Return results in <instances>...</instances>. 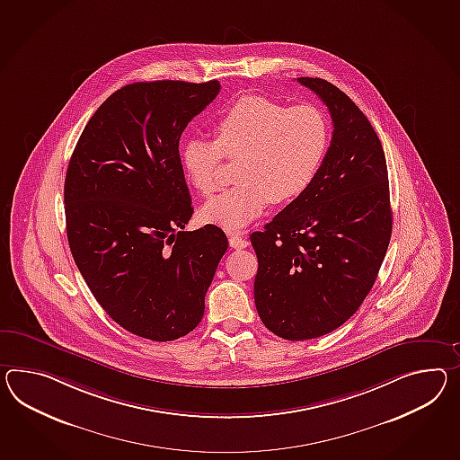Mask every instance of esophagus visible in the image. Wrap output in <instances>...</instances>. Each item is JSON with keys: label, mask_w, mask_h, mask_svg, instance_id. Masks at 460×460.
<instances>
[{"label": "esophagus", "mask_w": 460, "mask_h": 460, "mask_svg": "<svg viewBox=\"0 0 460 460\" xmlns=\"http://www.w3.org/2000/svg\"><path fill=\"white\" fill-rule=\"evenodd\" d=\"M229 246L234 249H244L249 246V241L243 234H231L229 235Z\"/></svg>", "instance_id": "esophagus-1"}]
</instances>
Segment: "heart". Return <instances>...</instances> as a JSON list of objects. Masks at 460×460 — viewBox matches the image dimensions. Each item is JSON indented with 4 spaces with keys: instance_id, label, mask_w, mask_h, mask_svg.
Here are the masks:
<instances>
[{
    "instance_id": "obj_1",
    "label": "heart",
    "mask_w": 460,
    "mask_h": 460,
    "mask_svg": "<svg viewBox=\"0 0 460 460\" xmlns=\"http://www.w3.org/2000/svg\"><path fill=\"white\" fill-rule=\"evenodd\" d=\"M329 145L324 114L311 104L284 106L241 98L214 124V141L190 137L181 147L186 178L201 194L216 190L223 157L235 159L237 184L201 208L202 221L239 231L272 202L292 201L309 188Z\"/></svg>"
}]
</instances>
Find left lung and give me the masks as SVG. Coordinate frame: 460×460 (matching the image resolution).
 Returning a JSON list of instances; mask_svg holds the SVG:
<instances>
[{
	"instance_id": "obj_1",
	"label": "left lung",
	"mask_w": 460,
	"mask_h": 460,
	"mask_svg": "<svg viewBox=\"0 0 460 460\" xmlns=\"http://www.w3.org/2000/svg\"><path fill=\"white\" fill-rule=\"evenodd\" d=\"M297 81L331 112V146L309 188L251 234L259 317L288 341L324 336L358 311L393 233L387 164L369 119L332 83Z\"/></svg>"
}]
</instances>
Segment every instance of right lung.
Instances as JSON below:
<instances>
[{
  "instance_id": "right-lung-1",
  "label": "right lung",
  "mask_w": 460,
  "mask_h": 460,
  "mask_svg": "<svg viewBox=\"0 0 460 460\" xmlns=\"http://www.w3.org/2000/svg\"><path fill=\"white\" fill-rule=\"evenodd\" d=\"M219 81L133 83L91 116L67 164V243L93 296L116 324L156 342L190 334L227 249L192 216L180 139Z\"/></svg>"
}]
</instances>
